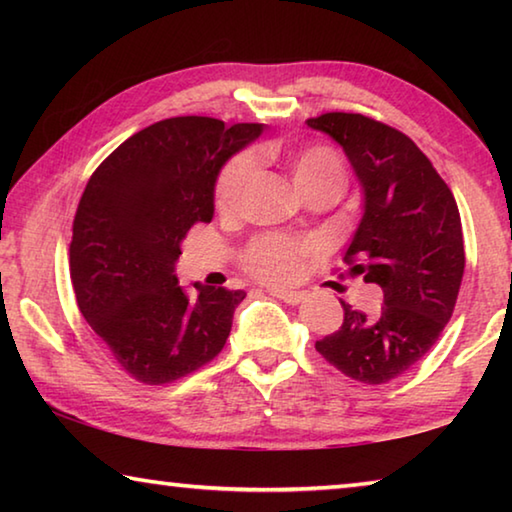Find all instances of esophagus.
<instances>
[{
  "mask_svg": "<svg viewBox=\"0 0 512 512\" xmlns=\"http://www.w3.org/2000/svg\"><path fill=\"white\" fill-rule=\"evenodd\" d=\"M268 293L275 298H280L287 302V305H300V302H305L307 293L305 291H282V289H268Z\"/></svg>",
  "mask_w": 512,
  "mask_h": 512,
  "instance_id": "1",
  "label": "esophagus"
}]
</instances>
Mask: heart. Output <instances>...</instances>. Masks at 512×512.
Segmentation results:
<instances>
[{
	"label": "heart",
	"instance_id": "b5f03b06",
	"mask_svg": "<svg viewBox=\"0 0 512 512\" xmlns=\"http://www.w3.org/2000/svg\"><path fill=\"white\" fill-rule=\"evenodd\" d=\"M262 155H277L282 158L284 167L289 171V178L293 187L298 189L300 196L314 192L318 187L325 185H343V167L341 160L336 158L334 151L325 149V146H307L300 151H282L277 146H264ZM250 169L253 162L246 155L232 160L228 167L221 171L219 183L214 189V205L221 214H228L235 210L244 194V187L248 183ZM314 246L307 241H291L280 235H264L250 241L244 250V266L248 273L264 282L273 284H287L296 280L305 259Z\"/></svg>",
	"mask_w": 512,
	"mask_h": 512
}]
</instances>
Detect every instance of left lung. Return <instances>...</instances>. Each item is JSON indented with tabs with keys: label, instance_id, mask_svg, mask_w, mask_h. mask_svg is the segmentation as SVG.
Instances as JSON below:
<instances>
[{
	"label": "left lung",
	"instance_id": "1",
	"mask_svg": "<svg viewBox=\"0 0 512 512\" xmlns=\"http://www.w3.org/2000/svg\"><path fill=\"white\" fill-rule=\"evenodd\" d=\"M307 126L348 155L363 214L345 262L384 291L375 314L341 300L343 325L316 350L343 375L386 384L415 366L452 318L465 268L461 214L411 137L352 112H327Z\"/></svg>",
	"mask_w": 512,
	"mask_h": 512
}]
</instances>
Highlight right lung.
Wrapping results in <instances>:
<instances>
[{"label":"right lung","mask_w":512,"mask_h":512,"mask_svg":"<svg viewBox=\"0 0 512 512\" xmlns=\"http://www.w3.org/2000/svg\"><path fill=\"white\" fill-rule=\"evenodd\" d=\"M264 124L171 117L119 144L74 216L69 273L83 318L128 375L169 384L223 350L244 291L178 284L180 244L214 216L216 178Z\"/></svg>","instance_id":"right-lung-1"}]
</instances>
